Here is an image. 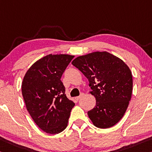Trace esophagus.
<instances>
[{
	"instance_id": "34e87169",
	"label": "esophagus",
	"mask_w": 152,
	"mask_h": 152,
	"mask_svg": "<svg viewBox=\"0 0 152 152\" xmlns=\"http://www.w3.org/2000/svg\"><path fill=\"white\" fill-rule=\"evenodd\" d=\"M84 96H85V94H84V93H81L80 96H78V97H77L76 98V100L80 99H81L82 97H83Z\"/></svg>"
}]
</instances>
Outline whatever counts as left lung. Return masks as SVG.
<instances>
[{
	"label": "left lung",
	"instance_id": "obj_1",
	"mask_svg": "<svg viewBox=\"0 0 152 152\" xmlns=\"http://www.w3.org/2000/svg\"><path fill=\"white\" fill-rule=\"evenodd\" d=\"M89 82L95 107L88 112L95 126L107 129L118 123L129 106L132 77L128 66L110 53L93 52L76 57L72 62Z\"/></svg>",
	"mask_w": 152,
	"mask_h": 152
}]
</instances>
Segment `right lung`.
Here are the masks:
<instances>
[{
    "instance_id": "right-lung-1",
    "label": "right lung",
    "mask_w": 152,
    "mask_h": 152,
    "mask_svg": "<svg viewBox=\"0 0 152 152\" xmlns=\"http://www.w3.org/2000/svg\"><path fill=\"white\" fill-rule=\"evenodd\" d=\"M74 57L48 55L36 61L24 76L21 92L26 108L36 124L47 133L63 131L75 105L67 98L61 80Z\"/></svg>"
}]
</instances>
